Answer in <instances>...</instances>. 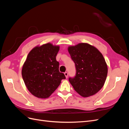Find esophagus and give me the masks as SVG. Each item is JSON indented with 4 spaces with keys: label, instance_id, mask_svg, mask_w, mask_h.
<instances>
[{
    "label": "esophagus",
    "instance_id": "esophagus-1",
    "mask_svg": "<svg viewBox=\"0 0 129 129\" xmlns=\"http://www.w3.org/2000/svg\"><path fill=\"white\" fill-rule=\"evenodd\" d=\"M64 75H65V76H66V79H67V78H68V73L67 72H65V73H64Z\"/></svg>",
    "mask_w": 129,
    "mask_h": 129
}]
</instances>
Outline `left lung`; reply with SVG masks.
I'll return each mask as SVG.
<instances>
[{"instance_id": "left-lung-1", "label": "left lung", "mask_w": 129, "mask_h": 129, "mask_svg": "<svg viewBox=\"0 0 129 129\" xmlns=\"http://www.w3.org/2000/svg\"><path fill=\"white\" fill-rule=\"evenodd\" d=\"M75 64L76 76L69 81L74 90L83 97L92 96L102 89L108 74V66L99 49L87 43L68 47Z\"/></svg>"}]
</instances>
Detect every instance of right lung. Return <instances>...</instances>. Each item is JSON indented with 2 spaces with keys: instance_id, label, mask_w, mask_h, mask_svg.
Listing matches in <instances>:
<instances>
[{
  "instance_id": "right-lung-1",
  "label": "right lung",
  "mask_w": 129,
  "mask_h": 129,
  "mask_svg": "<svg viewBox=\"0 0 129 129\" xmlns=\"http://www.w3.org/2000/svg\"><path fill=\"white\" fill-rule=\"evenodd\" d=\"M59 49V46L50 42L37 46L29 52L22 66L21 74L26 87L38 98H48L66 79L59 72L56 60Z\"/></svg>"
}]
</instances>
